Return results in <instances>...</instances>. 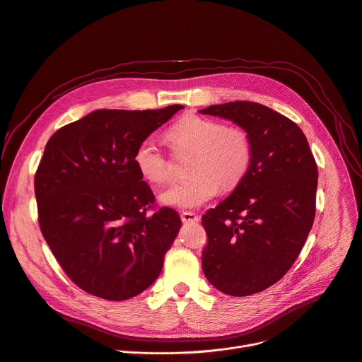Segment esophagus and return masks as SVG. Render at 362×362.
I'll return each instance as SVG.
<instances>
[{
    "mask_svg": "<svg viewBox=\"0 0 362 362\" xmlns=\"http://www.w3.org/2000/svg\"><path fill=\"white\" fill-rule=\"evenodd\" d=\"M180 218H182V221H183V222H198V221H199V216L196 215L194 212H190V211H185V212H182Z\"/></svg>",
    "mask_w": 362,
    "mask_h": 362,
    "instance_id": "esophagus-1",
    "label": "esophagus"
}]
</instances>
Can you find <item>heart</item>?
I'll use <instances>...</instances> for the list:
<instances>
[{
  "instance_id": "1",
  "label": "heart",
  "mask_w": 362,
  "mask_h": 362,
  "mask_svg": "<svg viewBox=\"0 0 362 362\" xmlns=\"http://www.w3.org/2000/svg\"><path fill=\"white\" fill-rule=\"evenodd\" d=\"M169 139L179 150H192L190 179L177 182L160 194L164 205L199 208L219 192L234 189L248 173L252 161V139L244 127H226L223 122L201 115H186L169 129ZM139 173L151 183L172 179L170 161L153 137L137 146L133 156Z\"/></svg>"
}]
</instances>
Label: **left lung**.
<instances>
[{"mask_svg": "<svg viewBox=\"0 0 362 362\" xmlns=\"http://www.w3.org/2000/svg\"><path fill=\"white\" fill-rule=\"evenodd\" d=\"M199 112L231 119L252 139L248 173L202 216L204 273L241 298L277 283L300 254L315 219L317 166L299 125L266 105L235 101Z\"/></svg>", "mask_w": 362, "mask_h": 362, "instance_id": "left-lung-1", "label": "left lung"}]
</instances>
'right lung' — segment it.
I'll list each match as a JSON object with an SVG mask.
<instances>
[{
  "mask_svg": "<svg viewBox=\"0 0 362 362\" xmlns=\"http://www.w3.org/2000/svg\"><path fill=\"white\" fill-rule=\"evenodd\" d=\"M182 108L98 110L45 147L35 176L42 234L63 272L96 298H134L163 269L182 221L172 208H154L133 156Z\"/></svg>",
  "mask_w": 362,
  "mask_h": 362,
  "instance_id": "obj_1",
  "label": "right lung"
}]
</instances>
